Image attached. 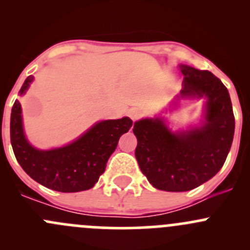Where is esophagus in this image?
Masks as SVG:
<instances>
[{"mask_svg":"<svg viewBox=\"0 0 250 250\" xmlns=\"http://www.w3.org/2000/svg\"><path fill=\"white\" fill-rule=\"evenodd\" d=\"M141 116V111L138 110V109H132L129 111V117L132 118L133 121H137L139 120Z\"/></svg>","mask_w":250,"mask_h":250,"instance_id":"34e87169","label":"esophagus"}]
</instances>
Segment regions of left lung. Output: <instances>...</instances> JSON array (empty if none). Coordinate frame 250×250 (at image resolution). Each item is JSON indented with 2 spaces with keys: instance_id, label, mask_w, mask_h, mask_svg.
<instances>
[{
  "instance_id": "obj_1",
  "label": "left lung",
  "mask_w": 250,
  "mask_h": 250,
  "mask_svg": "<svg viewBox=\"0 0 250 250\" xmlns=\"http://www.w3.org/2000/svg\"><path fill=\"white\" fill-rule=\"evenodd\" d=\"M184 75L181 100L204 99L203 118L186 129L172 130L162 116L134 123L138 139L135 157L140 170L153 188L169 192L190 191L213 178L225 163L234 134L230 94L210 71L179 65Z\"/></svg>"
}]
</instances>
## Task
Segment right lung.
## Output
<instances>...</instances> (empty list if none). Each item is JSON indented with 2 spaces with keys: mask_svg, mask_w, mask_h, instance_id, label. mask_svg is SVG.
Instances as JSON below:
<instances>
[{
  "mask_svg": "<svg viewBox=\"0 0 250 250\" xmlns=\"http://www.w3.org/2000/svg\"><path fill=\"white\" fill-rule=\"evenodd\" d=\"M32 81L34 76L25 80L19 90L20 97L26 93ZM132 125L129 117L99 121L67 145L40 150L25 135L21 105L16 100L11 113V143L17 161L30 178L54 191L80 192L98 183L121 135Z\"/></svg>",
  "mask_w": 250,
  "mask_h": 250,
  "instance_id": "add662e5",
  "label": "right lung"
}]
</instances>
